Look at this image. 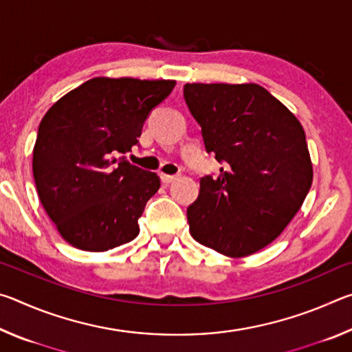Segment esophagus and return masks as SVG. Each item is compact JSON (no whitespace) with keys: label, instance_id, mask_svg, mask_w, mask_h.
Wrapping results in <instances>:
<instances>
[{"label":"esophagus","instance_id":"esophagus-1","mask_svg":"<svg viewBox=\"0 0 352 352\" xmlns=\"http://www.w3.org/2000/svg\"><path fill=\"white\" fill-rule=\"evenodd\" d=\"M178 178V175H168V174H162V182L163 183H172L175 182Z\"/></svg>","mask_w":352,"mask_h":352}]
</instances>
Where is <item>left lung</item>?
I'll use <instances>...</instances> for the list:
<instances>
[{"mask_svg": "<svg viewBox=\"0 0 352 352\" xmlns=\"http://www.w3.org/2000/svg\"><path fill=\"white\" fill-rule=\"evenodd\" d=\"M183 96L201 127L217 177L200 178L188 206L190 236L231 258L269 245L289 225L312 186L301 124L256 83H186Z\"/></svg>", "mask_w": 352, "mask_h": 352, "instance_id": "8db88e82", "label": "left lung"}]
</instances>
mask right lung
<instances>
[{
  "mask_svg": "<svg viewBox=\"0 0 352 352\" xmlns=\"http://www.w3.org/2000/svg\"><path fill=\"white\" fill-rule=\"evenodd\" d=\"M174 80L94 77L57 100L38 126L32 170L41 205L71 245L107 252L133 241L160 178L127 162Z\"/></svg>",
  "mask_w": 352,
  "mask_h": 352,
  "instance_id": "1",
  "label": "right lung"
}]
</instances>
